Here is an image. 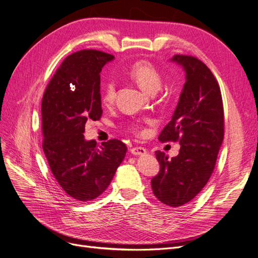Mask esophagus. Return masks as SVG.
Wrapping results in <instances>:
<instances>
[{
    "instance_id": "1",
    "label": "esophagus",
    "mask_w": 258,
    "mask_h": 258,
    "mask_svg": "<svg viewBox=\"0 0 258 258\" xmlns=\"http://www.w3.org/2000/svg\"><path fill=\"white\" fill-rule=\"evenodd\" d=\"M131 153L135 156H141V155H146L148 153V151L147 149L142 147H136V148L131 149Z\"/></svg>"
}]
</instances>
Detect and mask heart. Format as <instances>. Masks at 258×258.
Returning <instances> with one entry per match:
<instances>
[{"instance_id":"heart-1","label":"heart","mask_w":258,"mask_h":258,"mask_svg":"<svg viewBox=\"0 0 258 258\" xmlns=\"http://www.w3.org/2000/svg\"><path fill=\"white\" fill-rule=\"evenodd\" d=\"M127 75L134 80L140 87L148 93H156L161 86V73L156 67L148 60H138L133 63L127 71ZM116 97V84L108 80L103 84L102 100L104 103L110 104ZM133 130L138 132L137 126Z\"/></svg>"}]
</instances>
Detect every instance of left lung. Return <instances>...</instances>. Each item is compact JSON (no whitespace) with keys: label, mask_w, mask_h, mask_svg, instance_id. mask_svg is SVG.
<instances>
[{"label":"left lung","mask_w":258,"mask_h":258,"mask_svg":"<svg viewBox=\"0 0 258 258\" xmlns=\"http://www.w3.org/2000/svg\"><path fill=\"white\" fill-rule=\"evenodd\" d=\"M170 60L182 67L186 82L172 120L158 139L179 140L180 149L171 159L155 152L160 170L151 186L160 202L178 207L191 201L213 173L224 136V114L220 87L205 63L186 55Z\"/></svg>","instance_id":"1"}]
</instances>
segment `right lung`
Wrapping results in <instances>:
<instances>
[{
  "label": "right lung",
  "mask_w": 258,
  "mask_h": 258,
  "mask_svg": "<svg viewBox=\"0 0 258 258\" xmlns=\"http://www.w3.org/2000/svg\"><path fill=\"white\" fill-rule=\"evenodd\" d=\"M113 58L95 50L69 55L42 98L43 152L56 180L76 201H90L102 195L127 151L118 139L99 147L83 135L86 122L102 116L100 73Z\"/></svg>",
  "instance_id": "right-lung-1"
}]
</instances>
